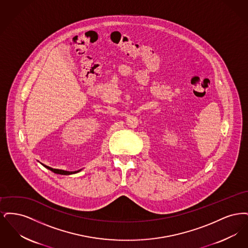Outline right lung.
Wrapping results in <instances>:
<instances>
[{
  "label": "right lung",
  "instance_id": "1",
  "mask_svg": "<svg viewBox=\"0 0 248 248\" xmlns=\"http://www.w3.org/2000/svg\"><path fill=\"white\" fill-rule=\"evenodd\" d=\"M46 167H47L49 170L53 171L54 173H56V174H60V175H71V174H74V173H77V172H79V171H75V172H70V171H64V170H60V169H54V168H52V167H49V166H46Z\"/></svg>",
  "mask_w": 248,
  "mask_h": 248
}]
</instances>
